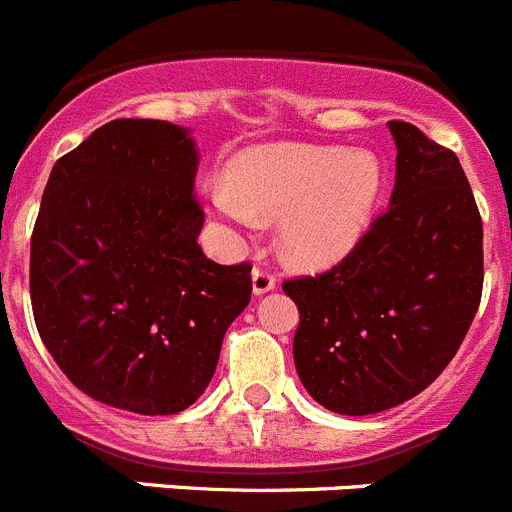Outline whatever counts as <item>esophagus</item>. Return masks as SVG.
<instances>
[{
  "mask_svg": "<svg viewBox=\"0 0 512 512\" xmlns=\"http://www.w3.org/2000/svg\"><path fill=\"white\" fill-rule=\"evenodd\" d=\"M274 287H276L274 274H269V271L261 269V266H256V269L251 271V289L256 297H261V294L266 292H274Z\"/></svg>",
  "mask_w": 512,
  "mask_h": 512,
  "instance_id": "obj_1",
  "label": "esophagus"
}]
</instances>
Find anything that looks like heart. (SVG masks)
<instances>
[{"instance_id":"heart-1","label":"heart","mask_w":512,"mask_h":512,"mask_svg":"<svg viewBox=\"0 0 512 512\" xmlns=\"http://www.w3.org/2000/svg\"><path fill=\"white\" fill-rule=\"evenodd\" d=\"M383 190V164L363 147L271 142L241 149L208 205L233 228L276 218V246L292 264L330 266L355 251Z\"/></svg>"}]
</instances>
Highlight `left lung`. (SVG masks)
I'll return each mask as SVG.
<instances>
[{
    "label": "left lung",
    "instance_id": "left-lung-1",
    "mask_svg": "<svg viewBox=\"0 0 512 512\" xmlns=\"http://www.w3.org/2000/svg\"><path fill=\"white\" fill-rule=\"evenodd\" d=\"M396 185L353 253L284 281L299 309L294 365L314 401L368 416L437 381L475 320L482 220L457 154L388 121Z\"/></svg>",
    "mask_w": 512,
    "mask_h": 512
}]
</instances>
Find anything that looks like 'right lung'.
<instances>
[{"label": "right lung", "mask_w": 512, "mask_h": 512, "mask_svg": "<svg viewBox=\"0 0 512 512\" xmlns=\"http://www.w3.org/2000/svg\"><path fill=\"white\" fill-rule=\"evenodd\" d=\"M200 149L187 126L116 119L55 162L30 243L37 332L86 396L180 414L251 302V266L198 246Z\"/></svg>", "instance_id": "right-lung-1"}]
</instances>
